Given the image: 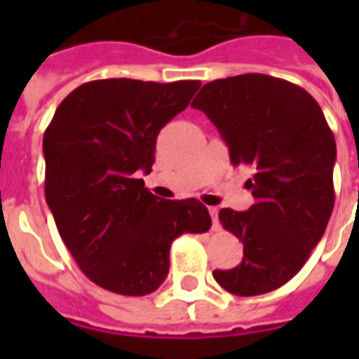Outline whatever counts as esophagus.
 <instances>
[{"mask_svg":"<svg viewBox=\"0 0 359 359\" xmlns=\"http://www.w3.org/2000/svg\"><path fill=\"white\" fill-rule=\"evenodd\" d=\"M208 212H210V218H212V229H219L218 208H216V207H208Z\"/></svg>","mask_w":359,"mask_h":359,"instance_id":"esophagus-1","label":"esophagus"}]
</instances>
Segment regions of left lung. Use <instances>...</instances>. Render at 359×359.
<instances>
[{
    "label": "left lung",
    "instance_id": "obj_1",
    "mask_svg": "<svg viewBox=\"0 0 359 359\" xmlns=\"http://www.w3.org/2000/svg\"><path fill=\"white\" fill-rule=\"evenodd\" d=\"M191 108L218 128L233 165L253 169L245 186L255 203L219 210L244 257L214 279L236 296L279 289L306 264L334 210L337 151L323 109L306 89L266 74L210 81Z\"/></svg>",
    "mask_w": 359,
    "mask_h": 359
}]
</instances>
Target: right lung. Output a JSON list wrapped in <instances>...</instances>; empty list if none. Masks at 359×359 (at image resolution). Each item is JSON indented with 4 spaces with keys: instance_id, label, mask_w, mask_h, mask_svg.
Returning <instances> with one entry per match:
<instances>
[{
    "instance_id": "add662e5",
    "label": "right lung",
    "mask_w": 359,
    "mask_h": 359,
    "mask_svg": "<svg viewBox=\"0 0 359 359\" xmlns=\"http://www.w3.org/2000/svg\"><path fill=\"white\" fill-rule=\"evenodd\" d=\"M199 86L87 81L59 104L44 132L48 207L81 272L102 289L151 294L168 278L171 242L212 225L197 199H158L140 179L151 173L160 130Z\"/></svg>"
}]
</instances>
